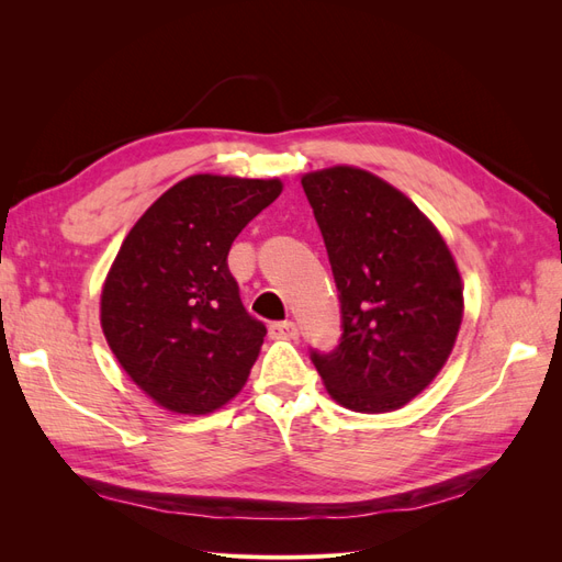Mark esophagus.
I'll return each instance as SVG.
<instances>
[{
	"mask_svg": "<svg viewBox=\"0 0 562 562\" xmlns=\"http://www.w3.org/2000/svg\"><path fill=\"white\" fill-rule=\"evenodd\" d=\"M297 323L295 321H277L269 326V335L274 339H293L297 337Z\"/></svg>",
	"mask_w": 562,
	"mask_h": 562,
	"instance_id": "34e87169",
	"label": "esophagus"
}]
</instances>
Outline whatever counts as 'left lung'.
<instances>
[{
  "mask_svg": "<svg viewBox=\"0 0 562 562\" xmlns=\"http://www.w3.org/2000/svg\"><path fill=\"white\" fill-rule=\"evenodd\" d=\"M328 250L342 335L312 363L356 413L398 411L443 368L464 295L443 236L396 187L361 168L302 178Z\"/></svg>",
  "mask_w": 562,
  "mask_h": 562,
  "instance_id": "left-lung-1",
  "label": "left lung"
}]
</instances>
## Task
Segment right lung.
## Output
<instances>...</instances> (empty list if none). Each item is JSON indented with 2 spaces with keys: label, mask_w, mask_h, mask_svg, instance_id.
I'll use <instances>...</instances> for the list:
<instances>
[{
  "label": "right lung",
  "mask_w": 562,
  "mask_h": 562,
  "mask_svg": "<svg viewBox=\"0 0 562 562\" xmlns=\"http://www.w3.org/2000/svg\"><path fill=\"white\" fill-rule=\"evenodd\" d=\"M279 194V180L184 178L119 248L100 323L128 378L166 411L206 415L246 384L267 328L246 312L227 255Z\"/></svg>",
  "instance_id": "obj_1"
}]
</instances>
